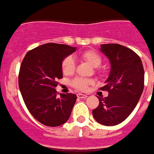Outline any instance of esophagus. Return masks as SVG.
<instances>
[{
  "label": "esophagus",
  "instance_id": "34e87169",
  "mask_svg": "<svg viewBox=\"0 0 154 154\" xmlns=\"http://www.w3.org/2000/svg\"><path fill=\"white\" fill-rule=\"evenodd\" d=\"M77 97H79V98H86V97H88L86 94H77Z\"/></svg>",
  "mask_w": 154,
  "mask_h": 154
}]
</instances>
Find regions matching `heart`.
Listing matches in <instances>:
<instances>
[{
  "mask_svg": "<svg viewBox=\"0 0 154 154\" xmlns=\"http://www.w3.org/2000/svg\"><path fill=\"white\" fill-rule=\"evenodd\" d=\"M81 57L83 59H85L86 61H88L91 66L97 68L100 66L103 59L100 54L94 50H88L85 51L81 53ZM75 68V60L72 56L66 57L62 61V70L65 75H70L74 72ZM93 83L92 80L85 78H75L72 82L71 85L77 90L85 91L88 88V85Z\"/></svg>",
  "mask_w": 154,
  "mask_h": 154,
  "instance_id": "obj_1",
  "label": "heart"
}]
</instances>
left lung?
Returning <instances> with one entry per match:
<instances>
[{
    "label": "left lung",
    "instance_id": "left-lung-1",
    "mask_svg": "<svg viewBox=\"0 0 154 154\" xmlns=\"http://www.w3.org/2000/svg\"><path fill=\"white\" fill-rule=\"evenodd\" d=\"M100 51L109 59V75L102 90L108 96L98 97L93 116L103 125H116L133 112L143 90L144 71L141 59L134 51L120 44H102Z\"/></svg>",
    "mask_w": 154,
    "mask_h": 154
}]
</instances>
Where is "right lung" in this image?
I'll use <instances>...</instances> for the list:
<instances>
[{
  "label": "right lung",
  "mask_w": 154,
  "mask_h": 154,
  "mask_svg": "<svg viewBox=\"0 0 154 154\" xmlns=\"http://www.w3.org/2000/svg\"><path fill=\"white\" fill-rule=\"evenodd\" d=\"M76 48L58 43H46L25 55L19 74V87L27 108L34 118L48 126L66 123L77 96L57 95V79L63 77L62 61Z\"/></svg>",
  "instance_id": "1"
}]
</instances>
